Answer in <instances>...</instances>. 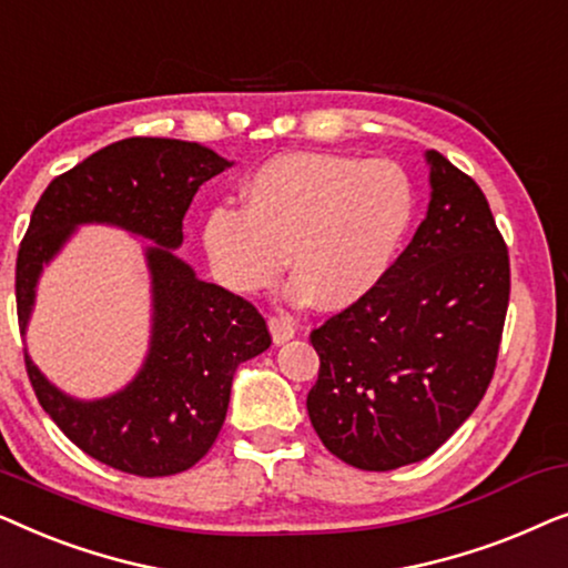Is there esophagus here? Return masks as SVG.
<instances>
[{"instance_id": "esophagus-1", "label": "esophagus", "mask_w": 568, "mask_h": 568, "mask_svg": "<svg viewBox=\"0 0 568 568\" xmlns=\"http://www.w3.org/2000/svg\"><path fill=\"white\" fill-rule=\"evenodd\" d=\"M268 328H271V336H274V344H286V341L294 338V333H297L294 323L284 315L268 317Z\"/></svg>"}]
</instances>
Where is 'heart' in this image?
Returning <instances> with one entry per match:
<instances>
[{
  "instance_id": "obj_1",
  "label": "heart",
  "mask_w": 568,
  "mask_h": 568,
  "mask_svg": "<svg viewBox=\"0 0 568 568\" xmlns=\"http://www.w3.org/2000/svg\"><path fill=\"white\" fill-rule=\"evenodd\" d=\"M414 220V185L393 160L292 152L268 160L243 185V209L214 206L204 251L224 290L255 294L290 266V297L317 294L346 307L387 274Z\"/></svg>"
}]
</instances>
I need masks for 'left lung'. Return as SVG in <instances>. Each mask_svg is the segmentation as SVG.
<instances>
[{
    "label": "left lung",
    "mask_w": 568,
    "mask_h": 568,
    "mask_svg": "<svg viewBox=\"0 0 568 568\" xmlns=\"http://www.w3.org/2000/svg\"><path fill=\"white\" fill-rule=\"evenodd\" d=\"M414 240L372 292L310 333L307 414L328 453L395 470L453 437L488 390L509 307V253L484 191L437 150Z\"/></svg>",
    "instance_id": "1"
}]
</instances>
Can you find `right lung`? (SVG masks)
<instances>
[{
  "mask_svg": "<svg viewBox=\"0 0 568 568\" xmlns=\"http://www.w3.org/2000/svg\"><path fill=\"white\" fill-rule=\"evenodd\" d=\"M230 165L196 142L121 139L53 178L20 243V331L33 310L43 263L77 224H115L158 243L146 247L154 310L150 354L121 393L103 400L69 398L26 354L36 398L59 429L82 453L131 476L160 478L193 468L222 429L237 364L271 346L266 321L251 302L201 282L173 255L199 185Z\"/></svg>",
  "mask_w": 568,
  "mask_h": 568,
  "instance_id": "1",
  "label": "right lung"
}]
</instances>
